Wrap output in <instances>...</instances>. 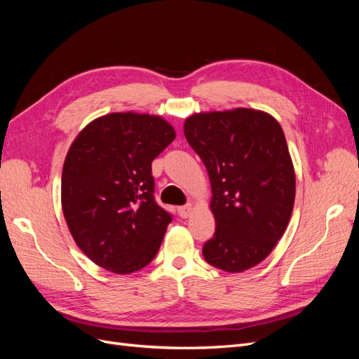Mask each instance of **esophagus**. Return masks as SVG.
I'll use <instances>...</instances> for the list:
<instances>
[{
    "instance_id": "obj_1",
    "label": "esophagus",
    "mask_w": 359,
    "mask_h": 359,
    "mask_svg": "<svg viewBox=\"0 0 359 359\" xmlns=\"http://www.w3.org/2000/svg\"><path fill=\"white\" fill-rule=\"evenodd\" d=\"M191 211H193V206H191V203H187V205H184V206H180V208H178V214H180L181 219H187V217H190Z\"/></svg>"
}]
</instances>
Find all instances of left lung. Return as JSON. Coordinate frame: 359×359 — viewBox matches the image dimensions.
Masks as SVG:
<instances>
[{
    "mask_svg": "<svg viewBox=\"0 0 359 359\" xmlns=\"http://www.w3.org/2000/svg\"><path fill=\"white\" fill-rule=\"evenodd\" d=\"M189 145L211 181L215 232L202 253L210 265L243 273L265 260L283 236L295 203V170L277 119L264 111L193 114Z\"/></svg>",
    "mask_w": 359,
    "mask_h": 359,
    "instance_id": "left-lung-1",
    "label": "left lung"
}]
</instances>
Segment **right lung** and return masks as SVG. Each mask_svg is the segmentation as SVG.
Returning <instances> with one entry per match:
<instances>
[{
    "mask_svg": "<svg viewBox=\"0 0 359 359\" xmlns=\"http://www.w3.org/2000/svg\"><path fill=\"white\" fill-rule=\"evenodd\" d=\"M175 136L158 115L115 112L73 140L61 205L74 243L95 265L132 274L157 255L172 217L154 201L151 161Z\"/></svg>",
    "mask_w": 359,
    "mask_h": 359,
    "instance_id": "1",
    "label": "right lung"
}]
</instances>
